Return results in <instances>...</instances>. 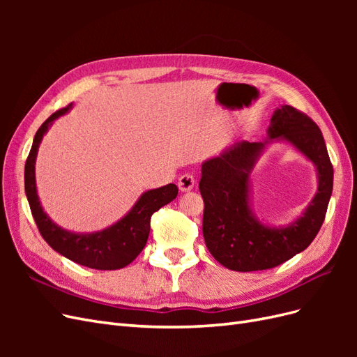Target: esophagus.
Wrapping results in <instances>:
<instances>
[{
    "label": "esophagus",
    "instance_id": "obj_1",
    "mask_svg": "<svg viewBox=\"0 0 357 357\" xmlns=\"http://www.w3.org/2000/svg\"><path fill=\"white\" fill-rule=\"evenodd\" d=\"M195 186V177L190 172H185V174L180 176L178 178V189L181 192H189Z\"/></svg>",
    "mask_w": 357,
    "mask_h": 357
}]
</instances>
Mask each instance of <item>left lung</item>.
I'll return each instance as SVG.
<instances>
[{
	"label": "left lung",
	"instance_id": "8db88e82",
	"mask_svg": "<svg viewBox=\"0 0 357 357\" xmlns=\"http://www.w3.org/2000/svg\"><path fill=\"white\" fill-rule=\"evenodd\" d=\"M269 139L283 138L317 167L319 189L304 215L286 228L259 223L248 205V174L265 143L240 142L202 165V234L213 257L228 269L262 271L284 264L311 244L325 220L333 186V167L320 128L291 105L275 110Z\"/></svg>",
	"mask_w": 357,
	"mask_h": 357
}]
</instances>
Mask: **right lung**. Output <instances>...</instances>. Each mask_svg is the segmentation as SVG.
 I'll use <instances>...</instances> for the list:
<instances>
[{
	"label": "right lung",
	"mask_w": 357,
	"mask_h": 357,
	"mask_svg": "<svg viewBox=\"0 0 357 357\" xmlns=\"http://www.w3.org/2000/svg\"><path fill=\"white\" fill-rule=\"evenodd\" d=\"M71 109V104L53 113L43 123L34 137L31 152L25 164V192L29 202V208L34 218L37 228L45 241L70 261L93 268L109 271V269H121L131 264L144 248L152 214L164 207L172 199H176L178 188L176 185L162 186L159 189L147 190L137 201L123 219L114 223L110 228L95 234H73L59 228L53 223L47 214L43 211L37 189H36V158L43 135L46 134L50 123L59 116L66 114Z\"/></svg>",
	"instance_id": "obj_1"
}]
</instances>
